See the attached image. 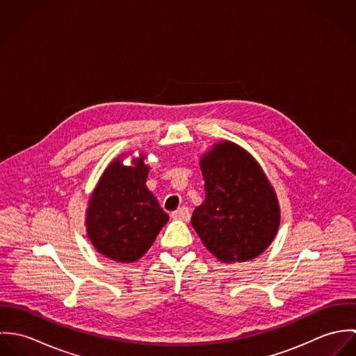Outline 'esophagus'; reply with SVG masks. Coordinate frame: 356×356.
I'll return each mask as SVG.
<instances>
[{"mask_svg": "<svg viewBox=\"0 0 356 356\" xmlns=\"http://www.w3.org/2000/svg\"><path fill=\"white\" fill-rule=\"evenodd\" d=\"M172 219H178V220H189L191 219V212L186 207H181L177 211H174L171 213Z\"/></svg>", "mask_w": 356, "mask_h": 356, "instance_id": "34e87169", "label": "esophagus"}]
</instances>
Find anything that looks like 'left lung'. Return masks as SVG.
<instances>
[{"label": "left lung", "mask_w": 356, "mask_h": 356, "mask_svg": "<svg viewBox=\"0 0 356 356\" xmlns=\"http://www.w3.org/2000/svg\"><path fill=\"white\" fill-rule=\"evenodd\" d=\"M205 199L192 226L220 261H247L261 254L280 227L275 192L254 157L230 141L200 159Z\"/></svg>", "instance_id": "obj_1"}]
</instances>
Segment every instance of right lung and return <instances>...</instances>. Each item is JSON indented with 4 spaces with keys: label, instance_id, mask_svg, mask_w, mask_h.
<instances>
[{
    "label": "right lung",
    "instance_id": "add662e5",
    "mask_svg": "<svg viewBox=\"0 0 356 356\" xmlns=\"http://www.w3.org/2000/svg\"><path fill=\"white\" fill-rule=\"evenodd\" d=\"M145 156L123 165L115 159L92 193L86 211L88 236L95 248L115 261L133 263L151 248L168 215L145 182Z\"/></svg>",
    "mask_w": 356,
    "mask_h": 356
}]
</instances>
